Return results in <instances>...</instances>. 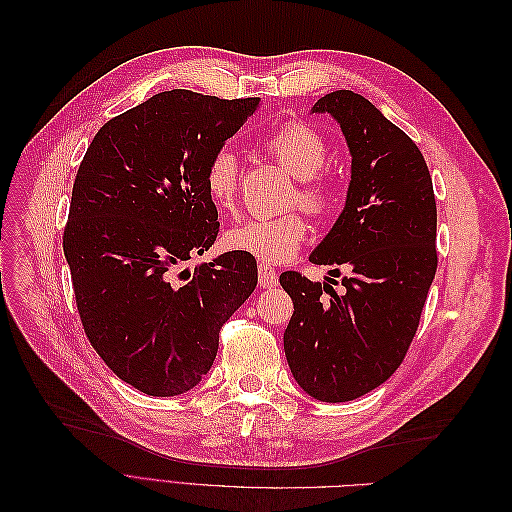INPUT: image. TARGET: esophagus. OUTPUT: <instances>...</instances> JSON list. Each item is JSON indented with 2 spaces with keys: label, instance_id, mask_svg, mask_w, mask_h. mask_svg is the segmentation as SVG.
Returning a JSON list of instances; mask_svg holds the SVG:
<instances>
[{
  "label": "esophagus",
  "instance_id": "34e87169",
  "mask_svg": "<svg viewBox=\"0 0 512 512\" xmlns=\"http://www.w3.org/2000/svg\"><path fill=\"white\" fill-rule=\"evenodd\" d=\"M258 282L262 288H275L277 286V271L271 269L265 262L258 265Z\"/></svg>",
  "mask_w": 512,
  "mask_h": 512
}]
</instances>
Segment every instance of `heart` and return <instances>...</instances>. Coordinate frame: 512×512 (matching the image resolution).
Returning a JSON list of instances; mask_svg holds the SVG:
<instances>
[{
  "label": "heart",
  "mask_w": 512,
  "mask_h": 512,
  "mask_svg": "<svg viewBox=\"0 0 512 512\" xmlns=\"http://www.w3.org/2000/svg\"><path fill=\"white\" fill-rule=\"evenodd\" d=\"M267 151L299 179L292 194V205H301L309 213L324 215L335 205V185L324 173L329 162V147L324 138L305 123H286L267 138ZM205 188L211 203L220 211H235L241 192V168L235 153L220 149L205 170ZM307 220L290 211L273 218L245 220L226 230L224 245L230 252L254 256L267 265L286 262L301 250L307 239Z\"/></svg>",
  "instance_id": "b5f03b06"
}]
</instances>
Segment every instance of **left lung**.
<instances>
[{
	"mask_svg": "<svg viewBox=\"0 0 512 512\" xmlns=\"http://www.w3.org/2000/svg\"><path fill=\"white\" fill-rule=\"evenodd\" d=\"M312 111L337 119L352 175L342 215L309 256L333 267L329 284L280 275L294 303L284 350L301 389L337 404L374 391L406 359L438 269V211L421 149L369 100L339 89Z\"/></svg>",
	"mask_w": 512,
	"mask_h": 512,
	"instance_id": "left-lung-1",
	"label": "left lung"
}]
</instances>
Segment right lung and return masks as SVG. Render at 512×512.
Returning a JSON list of instances; mask_svg holds the SVG:
<instances>
[{
	"label": "right lung",
	"instance_id": "right-lung-1",
	"mask_svg": "<svg viewBox=\"0 0 512 512\" xmlns=\"http://www.w3.org/2000/svg\"><path fill=\"white\" fill-rule=\"evenodd\" d=\"M258 102L162 91L106 121L76 173L64 228L76 309L102 361L147 395L194 389L256 288L247 254L179 267L218 237L205 170Z\"/></svg>",
	"mask_w": 512,
	"mask_h": 512
}]
</instances>
